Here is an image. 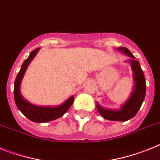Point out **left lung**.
Masks as SVG:
<instances>
[{"label": "left lung", "mask_w": 160, "mask_h": 160, "mask_svg": "<svg viewBox=\"0 0 160 160\" xmlns=\"http://www.w3.org/2000/svg\"><path fill=\"white\" fill-rule=\"evenodd\" d=\"M118 50L122 53L130 57L126 62H128L131 67L133 72V80L134 87L128 99L118 109H105L97 102V109L100 114L105 119L109 121H118V122H126L132 118H134L139 110L143 102L146 95V80L143 72L138 61L136 60L135 57L132 55L130 50L126 47H118Z\"/></svg>", "instance_id": "left-lung-1"}]
</instances>
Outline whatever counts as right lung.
Instances as JSON below:
<instances>
[{"instance_id": "right-lung-1", "label": "right lung", "mask_w": 160, "mask_h": 160, "mask_svg": "<svg viewBox=\"0 0 160 160\" xmlns=\"http://www.w3.org/2000/svg\"><path fill=\"white\" fill-rule=\"evenodd\" d=\"M39 50L40 48L38 47L30 52L28 58L22 63L20 71L15 80L13 93H14L15 103L18 109L27 118L34 122H48L63 116L67 111L68 110L69 108L72 106L74 101V97L72 96L68 99H67L63 104L58 106H38V105H33L22 97L21 93V84H22V78L26 73L29 64L34 59Z\"/></svg>"}]
</instances>
